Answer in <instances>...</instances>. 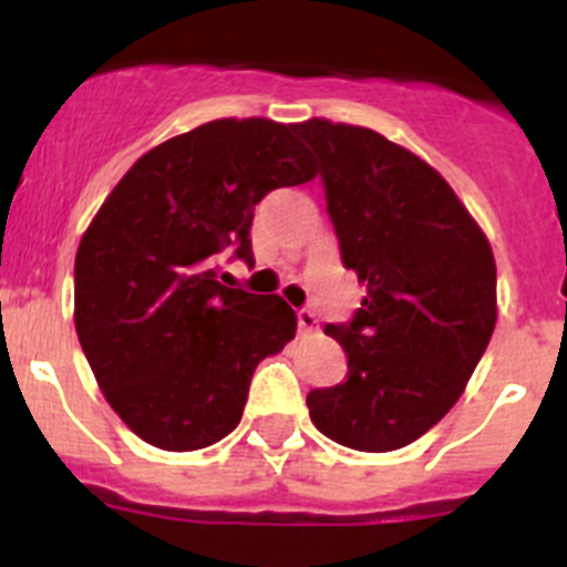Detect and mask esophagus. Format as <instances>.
<instances>
[{
	"label": "esophagus",
	"mask_w": 567,
	"mask_h": 567,
	"mask_svg": "<svg viewBox=\"0 0 567 567\" xmlns=\"http://www.w3.org/2000/svg\"><path fill=\"white\" fill-rule=\"evenodd\" d=\"M298 329L303 331V334H315V331H320V320L315 311L309 309H300L298 311Z\"/></svg>",
	"instance_id": "obj_1"
}]
</instances>
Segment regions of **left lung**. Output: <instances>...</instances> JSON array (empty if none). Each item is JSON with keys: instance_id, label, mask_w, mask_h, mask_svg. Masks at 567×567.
Instances as JSON below:
<instances>
[{"instance_id": "1", "label": "left lung", "mask_w": 567, "mask_h": 567, "mask_svg": "<svg viewBox=\"0 0 567 567\" xmlns=\"http://www.w3.org/2000/svg\"><path fill=\"white\" fill-rule=\"evenodd\" d=\"M320 159L346 269L365 284L340 385L306 396L315 427L360 453L422 439L461 399L497 323L489 238L444 176L365 126L295 123Z\"/></svg>"}]
</instances>
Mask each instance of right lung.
<instances>
[{
	"label": "right lung",
	"mask_w": 567,
	"mask_h": 567,
	"mask_svg": "<svg viewBox=\"0 0 567 567\" xmlns=\"http://www.w3.org/2000/svg\"><path fill=\"white\" fill-rule=\"evenodd\" d=\"M315 176L292 123L221 117L145 152L95 213L75 252V331L145 444L190 453L241 422L249 379L298 315L280 295L219 284L216 258L236 247L252 264L258 202Z\"/></svg>",
	"instance_id": "right-lung-1"
}]
</instances>
